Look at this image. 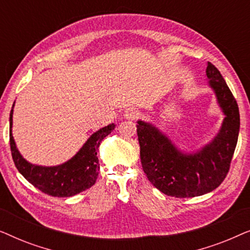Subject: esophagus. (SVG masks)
<instances>
[{
	"instance_id": "obj_1",
	"label": "esophagus",
	"mask_w": 250,
	"mask_h": 250,
	"mask_svg": "<svg viewBox=\"0 0 250 250\" xmlns=\"http://www.w3.org/2000/svg\"><path fill=\"white\" fill-rule=\"evenodd\" d=\"M140 116V111L136 110L134 108H131V109H127L125 112V117L127 119H136Z\"/></svg>"
}]
</instances>
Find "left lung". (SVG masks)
I'll use <instances>...</instances> for the list:
<instances>
[{
    "label": "left lung",
    "mask_w": 250,
    "mask_h": 250,
    "mask_svg": "<svg viewBox=\"0 0 250 250\" xmlns=\"http://www.w3.org/2000/svg\"><path fill=\"white\" fill-rule=\"evenodd\" d=\"M206 74L225 118L216 138L201 151L183 155L156 127L141 121L136 125L143 172L153 187L169 197L210 192L230 170L240 128L238 104L214 64L207 62Z\"/></svg>",
    "instance_id": "1"
}]
</instances>
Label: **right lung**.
<instances>
[{
	"label": "right lung",
	"mask_w": 250,
	"mask_h": 250,
	"mask_svg": "<svg viewBox=\"0 0 250 250\" xmlns=\"http://www.w3.org/2000/svg\"><path fill=\"white\" fill-rule=\"evenodd\" d=\"M12 111L10 112V149L12 159L17 169L30 184L49 196L60 198L75 196L93 186L100 168L97 157L98 149L102 140L115 128V124L105 126L92 134L80 151L67 163L54 167H43L26 162L17 150L11 133Z\"/></svg>",
	"instance_id": "right-lung-1"
}]
</instances>
